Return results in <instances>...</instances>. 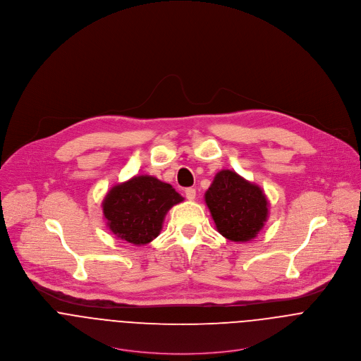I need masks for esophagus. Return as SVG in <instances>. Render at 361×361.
I'll list each match as a JSON object with an SVG mask.
<instances>
[{
	"mask_svg": "<svg viewBox=\"0 0 361 361\" xmlns=\"http://www.w3.org/2000/svg\"><path fill=\"white\" fill-rule=\"evenodd\" d=\"M185 196H186L188 200H195V199H196V189L188 188V189L185 190Z\"/></svg>",
	"mask_w": 361,
	"mask_h": 361,
	"instance_id": "obj_1",
	"label": "esophagus"
}]
</instances>
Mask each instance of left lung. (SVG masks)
<instances>
[{
    "label": "left lung",
    "mask_w": 361,
    "mask_h": 361,
    "mask_svg": "<svg viewBox=\"0 0 361 361\" xmlns=\"http://www.w3.org/2000/svg\"><path fill=\"white\" fill-rule=\"evenodd\" d=\"M216 231L232 242L257 236L268 216V200L256 183L235 171H219L204 195Z\"/></svg>",
    "instance_id": "1"
}]
</instances>
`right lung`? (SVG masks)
<instances>
[{"label": "right lung", "mask_w": 361, "mask_h": 361, "mask_svg": "<svg viewBox=\"0 0 361 361\" xmlns=\"http://www.w3.org/2000/svg\"><path fill=\"white\" fill-rule=\"evenodd\" d=\"M183 197L154 176L140 175L115 185L103 202L109 231L122 240L142 246L155 239L169 208Z\"/></svg>", "instance_id": "obj_1"}]
</instances>
